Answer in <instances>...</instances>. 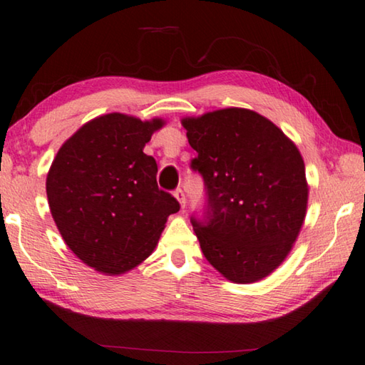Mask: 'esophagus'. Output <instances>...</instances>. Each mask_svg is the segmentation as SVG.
<instances>
[{"mask_svg":"<svg viewBox=\"0 0 365 365\" xmlns=\"http://www.w3.org/2000/svg\"><path fill=\"white\" fill-rule=\"evenodd\" d=\"M174 196L177 197V201L180 202L182 207H185V204H187V197H185L183 190H182V188H177V190L174 191Z\"/></svg>","mask_w":365,"mask_h":365,"instance_id":"obj_1","label":"esophagus"}]
</instances>
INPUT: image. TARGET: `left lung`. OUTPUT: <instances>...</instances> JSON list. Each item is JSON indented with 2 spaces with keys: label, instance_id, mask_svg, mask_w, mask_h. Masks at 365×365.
<instances>
[{
  "label": "left lung",
  "instance_id": "1",
  "mask_svg": "<svg viewBox=\"0 0 365 365\" xmlns=\"http://www.w3.org/2000/svg\"><path fill=\"white\" fill-rule=\"evenodd\" d=\"M204 180L202 217L190 222L207 262L236 284L260 281L292 249L308 183L295 143L262 115L225 108L183 118Z\"/></svg>",
  "mask_w": 365,
  "mask_h": 365
}]
</instances>
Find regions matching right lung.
Here are the masks:
<instances>
[{
  "instance_id": "right-lung-1",
  "label": "right lung",
  "mask_w": 365,
  "mask_h": 365,
  "mask_svg": "<svg viewBox=\"0 0 365 365\" xmlns=\"http://www.w3.org/2000/svg\"><path fill=\"white\" fill-rule=\"evenodd\" d=\"M160 118L98 116L79 128L52 161L46 193L63 241L103 274H123L151 252L180 204L158 188V164L143 153Z\"/></svg>"
}]
</instances>
